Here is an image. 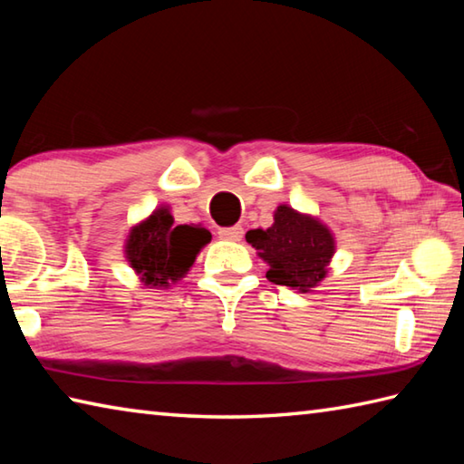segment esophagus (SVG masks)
Listing matches in <instances>:
<instances>
[{
    "instance_id": "34e87169",
    "label": "esophagus",
    "mask_w": 464,
    "mask_h": 464,
    "mask_svg": "<svg viewBox=\"0 0 464 464\" xmlns=\"http://www.w3.org/2000/svg\"><path fill=\"white\" fill-rule=\"evenodd\" d=\"M219 237L227 241H239L243 237V227L241 225L223 227V229H219Z\"/></svg>"
}]
</instances>
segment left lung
Returning <instances> with one entry per match:
<instances>
[{"label": "left lung", "mask_w": 464, "mask_h": 464, "mask_svg": "<svg viewBox=\"0 0 464 464\" xmlns=\"http://www.w3.org/2000/svg\"><path fill=\"white\" fill-rule=\"evenodd\" d=\"M245 239L269 263L271 284L295 287L304 294L325 277L334 256V237L328 227L287 205L277 207L269 229H251Z\"/></svg>", "instance_id": "8db88e82"}]
</instances>
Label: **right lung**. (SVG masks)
I'll list each match as a JSON object with an SVG mask.
<instances>
[{
  "label": "right lung",
  "mask_w": 464,
  "mask_h": 464,
  "mask_svg": "<svg viewBox=\"0 0 464 464\" xmlns=\"http://www.w3.org/2000/svg\"><path fill=\"white\" fill-rule=\"evenodd\" d=\"M211 241L201 225H175L169 208L160 207L136 225L126 241V259L144 285L169 287L185 277L197 253Z\"/></svg>",
  "instance_id": "obj_1"
}]
</instances>
